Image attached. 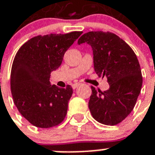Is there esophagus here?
<instances>
[{"mask_svg": "<svg viewBox=\"0 0 155 155\" xmlns=\"http://www.w3.org/2000/svg\"><path fill=\"white\" fill-rule=\"evenodd\" d=\"M80 85V83H75V84H73L72 85H71V87H72V88L73 89H75L77 87H79Z\"/></svg>", "mask_w": 155, "mask_h": 155, "instance_id": "esophagus-1", "label": "esophagus"}]
</instances>
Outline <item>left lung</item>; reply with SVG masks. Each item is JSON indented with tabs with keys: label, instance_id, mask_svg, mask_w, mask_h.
<instances>
[{
	"label": "left lung",
	"instance_id": "obj_1",
	"mask_svg": "<svg viewBox=\"0 0 155 155\" xmlns=\"http://www.w3.org/2000/svg\"><path fill=\"white\" fill-rule=\"evenodd\" d=\"M92 48L94 68L107 77L109 89L104 92L91 87L88 107L93 118L105 125H116L133 110L143 84L140 65L131 48L115 34L88 32L79 39Z\"/></svg>",
	"mask_w": 155,
	"mask_h": 155
}]
</instances>
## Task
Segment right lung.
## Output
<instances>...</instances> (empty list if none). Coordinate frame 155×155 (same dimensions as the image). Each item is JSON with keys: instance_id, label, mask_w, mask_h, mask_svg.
<instances>
[{"instance_id": "right-lung-1", "label": "right lung", "mask_w": 155, "mask_h": 155, "mask_svg": "<svg viewBox=\"0 0 155 155\" xmlns=\"http://www.w3.org/2000/svg\"><path fill=\"white\" fill-rule=\"evenodd\" d=\"M82 33L35 36L16 52L11 70L12 95L19 112L35 127H52L64 119L72 88L51 85L50 76Z\"/></svg>"}]
</instances>
